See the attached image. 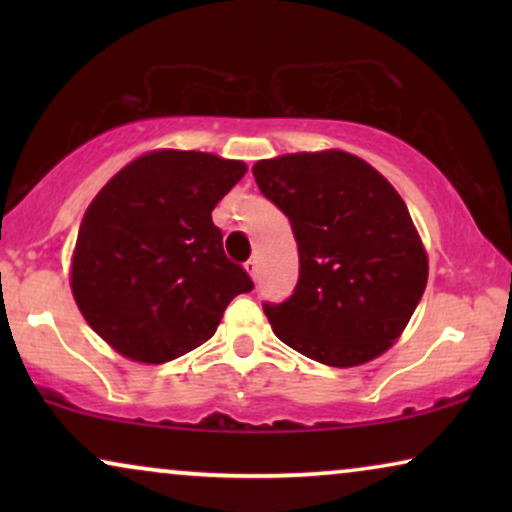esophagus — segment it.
<instances>
[{"instance_id":"34e87169","label":"esophagus","mask_w":512,"mask_h":512,"mask_svg":"<svg viewBox=\"0 0 512 512\" xmlns=\"http://www.w3.org/2000/svg\"><path fill=\"white\" fill-rule=\"evenodd\" d=\"M244 270L249 272L251 279H256L258 277V261H256V258H249V261L244 263Z\"/></svg>"}]
</instances>
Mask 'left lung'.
<instances>
[{
  "mask_svg": "<svg viewBox=\"0 0 512 512\" xmlns=\"http://www.w3.org/2000/svg\"><path fill=\"white\" fill-rule=\"evenodd\" d=\"M254 177L298 242L296 289L284 303L263 305L277 338L335 368L387 352L429 279L396 188L366 160L335 149L258 160Z\"/></svg>",
  "mask_w": 512,
  "mask_h": 512,
  "instance_id": "1",
  "label": "left lung"
}]
</instances>
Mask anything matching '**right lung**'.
Here are the masks:
<instances>
[{
  "mask_svg": "<svg viewBox=\"0 0 512 512\" xmlns=\"http://www.w3.org/2000/svg\"><path fill=\"white\" fill-rule=\"evenodd\" d=\"M242 160L151 151L95 195L72 258V293L118 354L165 363L212 338L254 282L228 261L212 209L244 177Z\"/></svg>",
  "mask_w": 512,
  "mask_h": 512,
  "instance_id": "obj_1",
  "label": "right lung"
}]
</instances>
